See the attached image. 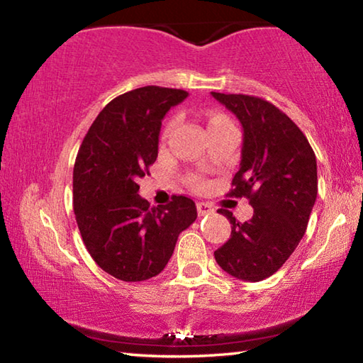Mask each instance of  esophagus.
<instances>
[{
	"label": "esophagus",
	"mask_w": 363,
	"mask_h": 363,
	"mask_svg": "<svg viewBox=\"0 0 363 363\" xmlns=\"http://www.w3.org/2000/svg\"><path fill=\"white\" fill-rule=\"evenodd\" d=\"M196 211H199L200 216H205V214H210L214 210H213L211 205L205 203V201H199V203H196Z\"/></svg>",
	"instance_id": "obj_1"
}]
</instances>
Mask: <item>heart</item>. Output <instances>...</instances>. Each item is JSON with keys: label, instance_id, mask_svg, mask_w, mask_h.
Instances as JSON below:
<instances>
[{"label": "heart", "instance_id": "b5f03b06", "mask_svg": "<svg viewBox=\"0 0 363 363\" xmlns=\"http://www.w3.org/2000/svg\"><path fill=\"white\" fill-rule=\"evenodd\" d=\"M223 118H224V116H219V115H216V116H213V118L210 120V123L216 121V120H223ZM171 130H173V123H169V125H167V128H164V131H163L164 136H167V134H169V131H171ZM194 184H195V187H201V186H203V182L199 181V179L194 181Z\"/></svg>", "mask_w": 363, "mask_h": 363}]
</instances>
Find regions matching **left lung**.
Instances as JSON below:
<instances>
[{
	"mask_svg": "<svg viewBox=\"0 0 363 363\" xmlns=\"http://www.w3.org/2000/svg\"><path fill=\"white\" fill-rule=\"evenodd\" d=\"M240 120V169L229 196H247L253 218L238 223L229 210L230 238L214 251L232 277L259 281L284 266L303 238L317 199V162L309 140L274 104L247 94L211 93Z\"/></svg>",
	"mask_w": 363,
	"mask_h": 363,
	"instance_id": "left-lung-1",
	"label": "left lung"
}]
</instances>
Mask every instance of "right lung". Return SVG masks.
<instances>
[{
	"label": "right lung",
	"mask_w": 363,
	"mask_h": 363,
	"mask_svg": "<svg viewBox=\"0 0 363 363\" xmlns=\"http://www.w3.org/2000/svg\"><path fill=\"white\" fill-rule=\"evenodd\" d=\"M187 91L144 86L115 97L97 115L73 167V210L83 243L97 266L123 281L155 277L177 237L196 219L192 199L164 206L140 196L139 177L158 155L162 120Z\"/></svg>",
	"instance_id": "add662e5"
}]
</instances>
